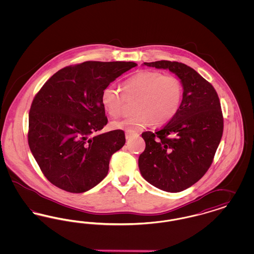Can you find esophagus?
<instances>
[{
    "label": "esophagus",
    "instance_id": "34e87169",
    "mask_svg": "<svg viewBox=\"0 0 254 254\" xmlns=\"http://www.w3.org/2000/svg\"><path fill=\"white\" fill-rule=\"evenodd\" d=\"M135 136H139L138 133L131 132V131H127L126 132V138L127 139H130L131 137H135Z\"/></svg>",
    "mask_w": 254,
    "mask_h": 254
}]
</instances>
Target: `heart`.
I'll list each match as a JSON object with an SVG mask.
<instances>
[{"instance_id":"b5f03b06","label":"heart","mask_w":254,"mask_h":254,"mask_svg":"<svg viewBox=\"0 0 254 254\" xmlns=\"http://www.w3.org/2000/svg\"><path fill=\"white\" fill-rule=\"evenodd\" d=\"M124 92L114 85H107L101 93V103L111 117H119L127 100L136 99L135 113L112 127L134 132L152 124L165 125L171 121L181 108L184 85L173 74L143 70L133 75L123 84Z\"/></svg>"}]
</instances>
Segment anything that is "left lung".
Returning a JSON list of instances; mask_svg holds the SVG:
<instances>
[{
	"label": "left lung",
	"instance_id": "left-lung-1",
	"mask_svg": "<svg viewBox=\"0 0 254 254\" xmlns=\"http://www.w3.org/2000/svg\"><path fill=\"white\" fill-rule=\"evenodd\" d=\"M144 64L169 69L184 85L176 116L156 132L142 133L145 148L138 160L146 181L162 190L179 192L199 181L213 162L224 129L220 100L212 85L183 63Z\"/></svg>",
	"mask_w": 254,
	"mask_h": 254
}]
</instances>
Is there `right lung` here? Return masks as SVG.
I'll return each instance as SVG.
<instances>
[{
  "instance_id": "obj_1",
  "label": "right lung",
  "mask_w": 254,
  "mask_h": 254,
  "mask_svg": "<svg viewBox=\"0 0 254 254\" xmlns=\"http://www.w3.org/2000/svg\"><path fill=\"white\" fill-rule=\"evenodd\" d=\"M133 62L87 61L51 76L30 107L27 140L52 185L71 193L89 190L108 174L111 156L126 143L121 129L93 135L107 124L102 90Z\"/></svg>"
}]
</instances>
